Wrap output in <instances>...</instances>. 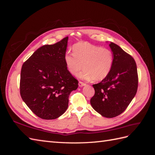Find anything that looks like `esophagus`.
I'll use <instances>...</instances> for the list:
<instances>
[{
	"label": "esophagus",
	"instance_id": "1",
	"mask_svg": "<svg viewBox=\"0 0 155 155\" xmlns=\"http://www.w3.org/2000/svg\"><path fill=\"white\" fill-rule=\"evenodd\" d=\"M86 85V84L85 83H83V82H81V81H79V87H83V86H85Z\"/></svg>",
	"mask_w": 155,
	"mask_h": 155
}]
</instances>
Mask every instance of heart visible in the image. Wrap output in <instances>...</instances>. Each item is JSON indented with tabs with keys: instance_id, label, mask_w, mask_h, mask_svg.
<instances>
[{
	"instance_id": "heart-1",
	"label": "heart",
	"mask_w": 155,
	"mask_h": 155,
	"mask_svg": "<svg viewBox=\"0 0 155 155\" xmlns=\"http://www.w3.org/2000/svg\"><path fill=\"white\" fill-rule=\"evenodd\" d=\"M73 53L64 55V61L68 71L84 80L101 81L109 76L114 63L112 51L107 48L79 42L73 46Z\"/></svg>"
}]
</instances>
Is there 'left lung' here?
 I'll return each instance as SVG.
<instances>
[{"label": "left lung", "mask_w": 155, "mask_h": 155, "mask_svg": "<svg viewBox=\"0 0 155 155\" xmlns=\"http://www.w3.org/2000/svg\"><path fill=\"white\" fill-rule=\"evenodd\" d=\"M114 63L109 76L93 85L92 108L102 116L114 118L127 109L137 92L138 73L135 61L118 45L110 42Z\"/></svg>", "instance_id": "1"}]
</instances>
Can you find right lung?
Returning a JSON list of instances; mask_svg holds the SVG:
<instances>
[{"label": "right lung", "instance_id": "1", "mask_svg": "<svg viewBox=\"0 0 155 155\" xmlns=\"http://www.w3.org/2000/svg\"><path fill=\"white\" fill-rule=\"evenodd\" d=\"M68 37L41 46L23 63L20 93L22 100L39 118L54 120L67 110L68 97L78 81L67 70L64 57Z\"/></svg>", "mask_w": 155, "mask_h": 155}]
</instances>
